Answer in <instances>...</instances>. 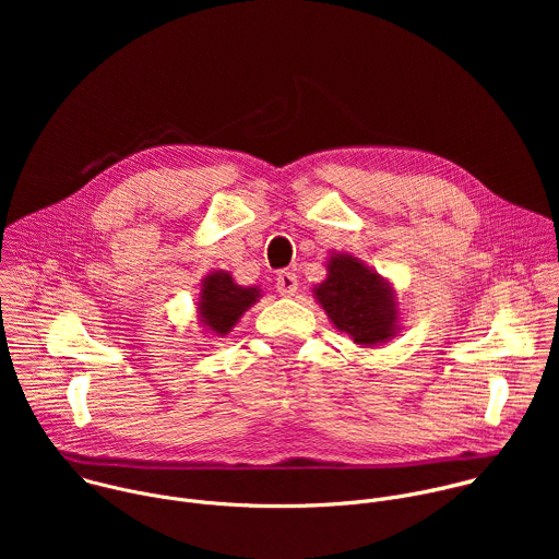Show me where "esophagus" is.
<instances>
[{
  "instance_id": "1",
  "label": "esophagus",
  "mask_w": 559,
  "mask_h": 559,
  "mask_svg": "<svg viewBox=\"0 0 559 559\" xmlns=\"http://www.w3.org/2000/svg\"><path fill=\"white\" fill-rule=\"evenodd\" d=\"M276 289L281 296H294L298 289V278L294 272H281L276 276Z\"/></svg>"
}]
</instances>
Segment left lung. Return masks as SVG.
<instances>
[{"label": "left lung", "mask_w": 559, "mask_h": 559, "mask_svg": "<svg viewBox=\"0 0 559 559\" xmlns=\"http://www.w3.org/2000/svg\"><path fill=\"white\" fill-rule=\"evenodd\" d=\"M311 292L332 325L356 345H384L401 330V311L391 283L358 257L334 252L328 261V278L313 285Z\"/></svg>", "instance_id": "1"}]
</instances>
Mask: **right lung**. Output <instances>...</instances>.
Here are the masks:
<instances>
[{
	"mask_svg": "<svg viewBox=\"0 0 559 559\" xmlns=\"http://www.w3.org/2000/svg\"><path fill=\"white\" fill-rule=\"evenodd\" d=\"M261 298L259 287L234 283L229 272L216 270L201 281L197 313L210 336H227L241 316Z\"/></svg>",
	"mask_w": 559,
	"mask_h": 559,
	"instance_id": "obj_1",
	"label": "right lung"
}]
</instances>
